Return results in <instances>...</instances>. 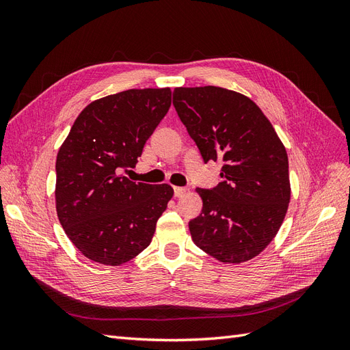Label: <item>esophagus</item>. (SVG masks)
Here are the masks:
<instances>
[{"mask_svg":"<svg viewBox=\"0 0 350 350\" xmlns=\"http://www.w3.org/2000/svg\"><path fill=\"white\" fill-rule=\"evenodd\" d=\"M185 193H187V189H185L184 187H174V196H175L176 198L183 197Z\"/></svg>","mask_w":350,"mask_h":350,"instance_id":"34e87169","label":"esophagus"}]
</instances>
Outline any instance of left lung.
Listing matches in <instances>:
<instances>
[{
	"label": "left lung",
	"instance_id": "1",
	"mask_svg": "<svg viewBox=\"0 0 350 350\" xmlns=\"http://www.w3.org/2000/svg\"><path fill=\"white\" fill-rule=\"evenodd\" d=\"M174 107L204 163L220 161L224 181L197 188L189 220L198 248L221 262L254 258L276 237L291 200L288 153L250 98L216 86L176 88Z\"/></svg>",
	"mask_w": 350,
	"mask_h": 350
}]
</instances>
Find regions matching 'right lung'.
I'll return each mask as SVG.
<instances>
[{"mask_svg":"<svg viewBox=\"0 0 350 350\" xmlns=\"http://www.w3.org/2000/svg\"><path fill=\"white\" fill-rule=\"evenodd\" d=\"M172 92L130 89L92 102L59 147L55 203L61 226L92 261L120 266L149 247L171 185L133 183L147 139L171 107Z\"/></svg>","mask_w":350,"mask_h":350,"instance_id":"right-lung-1","label":"right lung"}]
</instances>
